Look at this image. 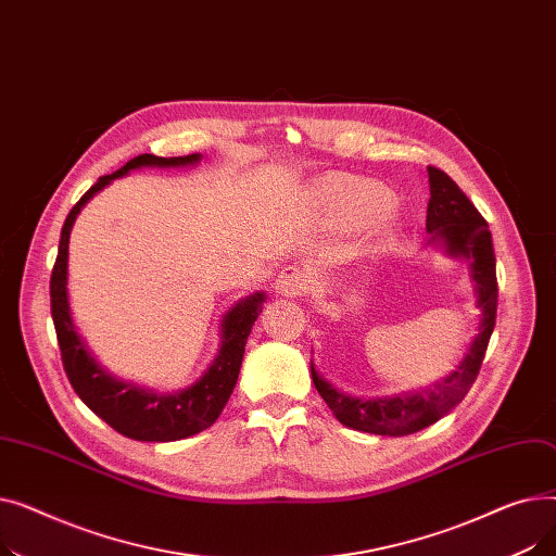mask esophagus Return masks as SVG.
<instances>
[{
  "label": "esophagus",
  "instance_id": "obj_1",
  "mask_svg": "<svg viewBox=\"0 0 556 556\" xmlns=\"http://www.w3.org/2000/svg\"><path fill=\"white\" fill-rule=\"evenodd\" d=\"M311 288V275L300 266H288L277 277V293L286 298H298L308 293Z\"/></svg>",
  "mask_w": 556,
  "mask_h": 556
}]
</instances>
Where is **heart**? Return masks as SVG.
<instances>
[{
	"label": "heart",
	"mask_w": 556,
	"mask_h": 556,
	"mask_svg": "<svg viewBox=\"0 0 556 556\" xmlns=\"http://www.w3.org/2000/svg\"><path fill=\"white\" fill-rule=\"evenodd\" d=\"M342 212L354 223H369L390 212L394 198L374 185H349L338 195Z\"/></svg>",
	"instance_id": "b5f03b06"
}]
</instances>
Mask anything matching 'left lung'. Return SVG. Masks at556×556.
<instances>
[{
  "instance_id": "obj_1",
  "label": "left lung",
  "mask_w": 556,
  "mask_h": 556,
  "mask_svg": "<svg viewBox=\"0 0 556 556\" xmlns=\"http://www.w3.org/2000/svg\"><path fill=\"white\" fill-rule=\"evenodd\" d=\"M430 200L426 214V229L434 237H442L446 250L455 256L469 258L471 277L478 290V306L482 319L478 336L471 342L469 352L462 358L457 369L446 376L442 383H434L417 394H399L392 399H369L361 401L333 390L319 378L311 363L313 383L331 407L336 419L354 430L371 434H413L430 424L440 421L446 413L466 396L480 374L486 344L495 327V311H498V279H495V254L491 243V231L476 204L448 178V175L428 166Z\"/></svg>"
}]
</instances>
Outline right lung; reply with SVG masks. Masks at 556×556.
<instances>
[{"mask_svg": "<svg viewBox=\"0 0 556 556\" xmlns=\"http://www.w3.org/2000/svg\"><path fill=\"white\" fill-rule=\"evenodd\" d=\"M200 155L185 157H157V155H137L119 170L99 178L83 193V198L74 204L65 218L61 231V245L51 270V317L55 327L58 346H61V358L65 374L74 392L83 399L94 415H99L110 428L122 432L137 442H175L185 440L204 428H210L218 415L223 413L225 403L231 396L233 386L241 371V361L245 354V342L252 331L254 319L261 313L263 293H254L248 300L233 306L223 319V338L220 352L212 367L204 371L198 383L180 394H155L149 390L135 388L130 383L116 381L87 352L85 342L74 329L70 302H67V245L70 231L80 212L83 204L90 200L97 191L108 187L114 178H122L130 168L139 166H185L198 162Z\"/></svg>", "mask_w": 556, "mask_h": 556, "instance_id": "1", "label": "right lung"}]
</instances>
